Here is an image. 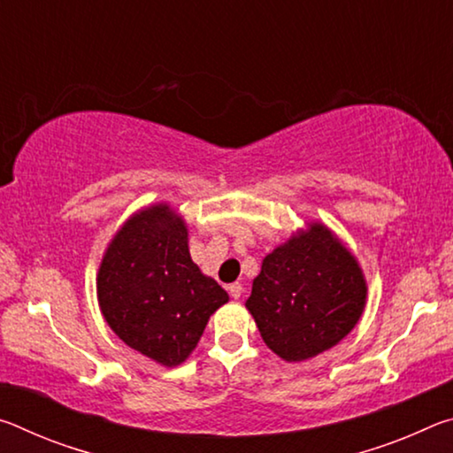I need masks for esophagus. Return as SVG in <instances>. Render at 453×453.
Segmentation results:
<instances>
[{"label":"esophagus","mask_w":453,"mask_h":453,"mask_svg":"<svg viewBox=\"0 0 453 453\" xmlns=\"http://www.w3.org/2000/svg\"><path fill=\"white\" fill-rule=\"evenodd\" d=\"M227 291H229V296L234 297V300H240L243 288H242V283H232V286L227 288Z\"/></svg>","instance_id":"obj_1"}]
</instances>
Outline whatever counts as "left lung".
Masks as SVG:
<instances>
[{"label": "left lung", "instance_id": "obj_1", "mask_svg": "<svg viewBox=\"0 0 453 453\" xmlns=\"http://www.w3.org/2000/svg\"><path fill=\"white\" fill-rule=\"evenodd\" d=\"M365 297L367 283L351 251L324 224H308L264 257L245 308L273 354L303 362L354 329Z\"/></svg>", "mask_w": 453, "mask_h": 453}]
</instances>
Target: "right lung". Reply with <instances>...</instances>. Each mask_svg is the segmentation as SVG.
Segmentation results:
<instances>
[{"label": "right lung", "instance_id": "1", "mask_svg": "<svg viewBox=\"0 0 453 453\" xmlns=\"http://www.w3.org/2000/svg\"><path fill=\"white\" fill-rule=\"evenodd\" d=\"M227 300V291L191 262L186 221L167 203L135 211L99 264L97 302L107 326L165 367L186 362Z\"/></svg>", "mask_w": 453, "mask_h": 453}]
</instances>
